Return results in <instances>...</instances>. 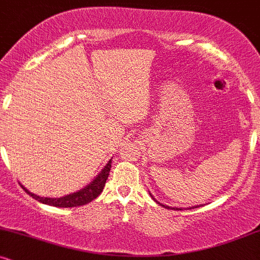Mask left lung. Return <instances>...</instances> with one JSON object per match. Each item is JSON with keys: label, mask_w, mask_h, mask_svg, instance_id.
Here are the masks:
<instances>
[{"label": "left lung", "mask_w": 260, "mask_h": 260, "mask_svg": "<svg viewBox=\"0 0 260 260\" xmlns=\"http://www.w3.org/2000/svg\"><path fill=\"white\" fill-rule=\"evenodd\" d=\"M149 193H150V192H149ZM150 196H151V194H150ZM151 198H153V199H154V201L157 203V204H160V205H161V207H164V208H166V209H174V210H183V209H182V208H170V207H169V205H164V204H161V203H159V202H157V201H156V199H155L153 196H151ZM198 207H199V205H197V207H192V208H193V209H194V208H198ZM192 208H189V209H192Z\"/></svg>", "instance_id": "1"}]
</instances>
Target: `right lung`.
<instances>
[{
    "label": "right lung",
    "mask_w": 260,
    "mask_h": 260,
    "mask_svg": "<svg viewBox=\"0 0 260 260\" xmlns=\"http://www.w3.org/2000/svg\"><path fill=\"white\" fill-rule=\"evenodd\" d=\"M110 170H111V160L106 164L105 168L103 169V171L95 177V180H92L88 186L78 190V192H74L72 194H68L61 198H44V197H39L37 194H32L31 192H29L26 188L22 186L23 189L28 193L29 196L32 197L34 199H37L38 202L43 203V204L52 205V207H58V208H73V207H80V205H84L94 201L96 197L100 196V193L103 192L104 187H105L106 180L109 177Z\"/></svg>",
    "instance_id": "add662e5"
}]
</instances>
